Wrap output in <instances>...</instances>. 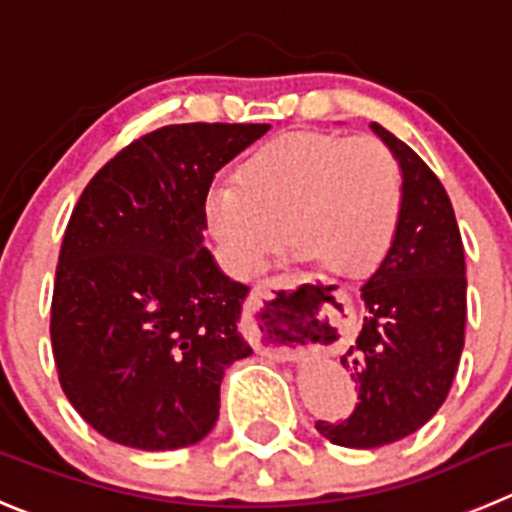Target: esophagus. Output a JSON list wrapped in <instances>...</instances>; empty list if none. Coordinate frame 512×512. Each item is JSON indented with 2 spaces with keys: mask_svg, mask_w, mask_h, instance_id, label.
<instances>
[{
  "mask_svg": "<svg viewBox=\"0 0 512 512\" xmlns=\"http://www.w3.org/2000/svg\"><path fill=\"white\" fill-rule=\"evenodd\" d=\"M298 285V278L290 275V272H280V275H272V278L262 280L255 290H252L250 300H247L245 308V331L250 336V343L255 346L257 353L270 358H295L303 346L295 338H283L272 336L270 331V318H272V300L275 293L280 290H293Z\"/></svg>",
  "mask_w": 512,
  "mask_h": 512,
  "instance_id": "esophagus-1",
  "label": "esophagus"
}]
</instances>
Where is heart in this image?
Segmentation results:
<instances>
[{"instance_id": "b5f03b06", "label": "heart", "mask_w": 512, "mask_h": 512, "mask_svg": "<svg viewBox=\"0 0 512 512\" xmlns=\"http://www.w3.org/2000/svg\"><path fill=\"white\" fill-rule=\"evenodd\" d=\"M404 186L394 154L374 136L285 131L214 184L207 219L234 272L255 275L293 237L331 272L374 270L399 229Z\"/></svg>"}]
</instances>
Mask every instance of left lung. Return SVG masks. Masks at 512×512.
<instances>
[{
  "label": "left lung",
  "mask_w": 512,
  "mask_h": 512,
  "mask_svg": "<svg viewBox=\"0 0 512 512\" xmlns=\"http://www.w3.org/2000/svg\"><path fill=\"white\" fill-rule=\"evenodd\" d=\"M394 151L404 202L394 245L361 288L369 315L341 356L358 386L351 417L315 429L333 444L374 450L429 422L455 381L465 348V247L442 181L404 141L371 123Z\"/></svg>",
  "instance_id": "1"
}]
</instances>
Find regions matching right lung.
I'll return each mask as SVG.
<instances>
[{"label":"right lung","instance_id":"right-lung-1","mask_svg":"<svg viewBox=\"0 0 512 512\" xmlns=\"http://www.w3.org/2000/svg\"><path fill=\"white\" fill-rule=\"evenodd\" d=\"M267 123H179L138 136L90 179L62 237L50 308L57 379L111 442L179 450L209 434L247 288L202 247L214 174Z\"/></svg>","mask_w":512,"mask_h":512}]
</instances>
